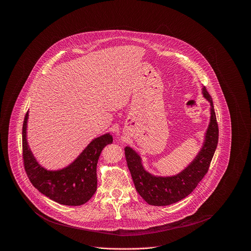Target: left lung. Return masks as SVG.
<instances>
[{"mask_svg": "<svg viewBox=\"0 0 251 251\" xmlns=\"http://www.w3.org/2000/svg\"><path fill=\"white\" fill-rule=\"evenodd\" d=\"M202 94L210 103V122L203 146L196 159L180 174L174 176H155L146 172L141 158L130 147L125 148V157L138 194L151 205H169L188 197L208 171L219 142V125L213 103L205 87Z\"/></svg>", "mask_w": 251, "mask_h": 251, "instance_id": "8db88e82", "label": "left lung"}]
</instances>
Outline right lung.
<instances>
[{
  "mask_svg": "<svg viewBox=\"0 0 251 251\" xmlns=\"http://www.w3.org/2000/svg\"><path fill=\"white\" fill-rule=\"evenodd\" d=\"M25 113L23 124V160L28 180L32 186L50 200L65 205H80L88 201L97 189L96 167L105 146L113 142L107 133L94 139L78 158L59 171H48L33 158L26 143Z\"/></svg>",
  "mask_w": 251,
  "mask_h": 251,
  "instance_id": "right-lung-1",
  "label": "right lung"
}]
</instances>
